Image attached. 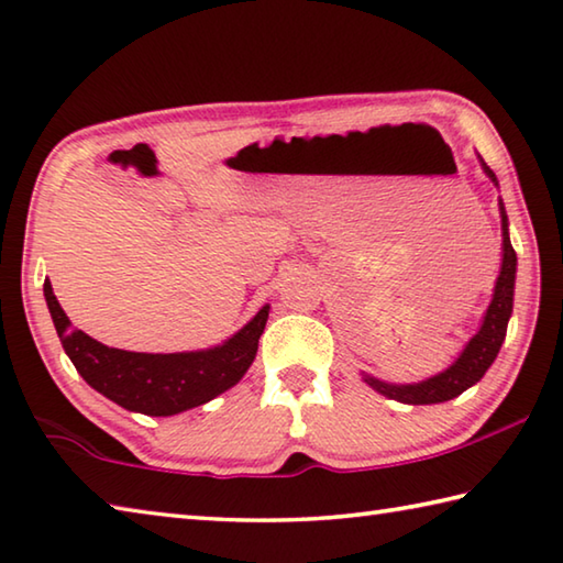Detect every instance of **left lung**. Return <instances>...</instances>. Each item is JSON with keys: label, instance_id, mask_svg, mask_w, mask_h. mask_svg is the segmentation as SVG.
Segmentation results:
<instances>
[{"label": "left lung", "instance_id": "8db88e82", "mask_svg": "<svg viewBox=\"0 0 563 563\" xmlns=\"http://www.w3.org/2000/svg\"><path fill=\"white\" fill-rule=\"evenodd\" d=\"M483 169H485V175L497 184L495 172L489 169L485 162H483ZM499 217H503V268H499L493 302H489L479 332L465 344V350L460 352L457 360L448 366L445 372L435 374V376H431V379H426L421 384L398 386V384H386V382L374 379V376H364V382L372 388H376V391L388 396V398H394V401L413 404V406L443 404V401H451V398L463 394L465 388H470L483 379L485 372L489 369V364L495 362L499 346H503V342H505L507 322H509V314H512V300H515L517 253L512 249V241H509L507 213H505L503 201H499Z\"/></svg>", "mask_w": 563, "mask_h": 563}]
</instances>
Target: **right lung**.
<instances>
[{
  "label": "right lung",
  "mask_w": 563,
  "mask_h": 563,
  "mask_svg": "<svg viewBox=\"0 0 563 563\" xmlns=\"http://www.w3.org/2000/svg\"><path fill=\"white\" fill-rule=\"evenodd\" d=\"M44 295L60 344L78 374L110 401L145 416L181 413L239 384L255 360L271 310L265 305L231 340L211 350L145 354L106 346L86 332L74 330L48 280Z\"/></svg>",
  "instance_id": "1"
}]
</instances>
